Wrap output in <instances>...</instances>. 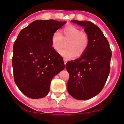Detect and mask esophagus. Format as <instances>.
Instances as JSON below:
<instances>
[{"label": "esophagus", "instance_id": "esophagus-1", "mask_svg": "<svg viewBox=\"0 0 124 124\" xmlns=\"http://www.w3.org/2000/svg\"><path fill=\"white\" fill-rule=\"evenodd\" d=\"M63 61H64V64H65V65H66V63L67 62V61H67V59H66V58H64V59H63Z\"/></svg>", "mask_w": 124, "mask_h": 124}]
</instances>
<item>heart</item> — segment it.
<instances>
[{
  "mask_svg": "<svg viewBox=\"0 0 124 124\" xmlns=\"http://www.w3.org/2000/svg\"><path fill=\"white\" fill-rule=\"evenodd\" d=\"M67 39V49L60 52L61 55L67 60L74 58L77 54L82 55L89 44V38L86 33L81 32L78 27L69 24L61 29L60 33L57 31L53 33L51 38L52 47L56 51H59L62 46L63 40Z\"/></svg>",
  "mask_w": 124,
  "mask_h": 124,
  "instance_id": "1",
  "label": "heart"
}]
</instances>
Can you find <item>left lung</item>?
Masks as SVG:
<instances>
[{"instance_id": "8db88e82", "label": "left lung", "mask_w": 124, "mask_h": 124, "mask_svg": "<svg viewBox=\"0 0 124 124\" xmlns=\"http://www.w3.org/2000/svg\"><path fill=\"white\" fill-rule=\"evenodd\" d=\"M72 22L84 27L89 44L80 57L66 63L70 74L67 89L75 99L89 100L98 95L106 83L110 72L112 51L107 39L96 24L87 21Z\"/></svg>"}]
</instances>
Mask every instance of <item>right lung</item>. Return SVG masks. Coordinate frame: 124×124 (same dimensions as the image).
I'll use <instances>...</instances> for the list:
<instances>
[{
    "label": "right lung",
    "instance_id": "right-lung-1",
    "mask_svg": "<svg viewBox=\"0 0 124 124\" xmlns=\"http://www.w3.org/2000/svg\"><path fill=\"white\" fill-rule=\"evenodd\" d=\"M66 23L38 20L18 34L13 46L14 78L27 97L38 99L46 96L52 79L64 70L63 58L52 47L51 38Z\"/></svg>",
    "mask_w": 124,
    "mask_h": 124
}]
</instances>
